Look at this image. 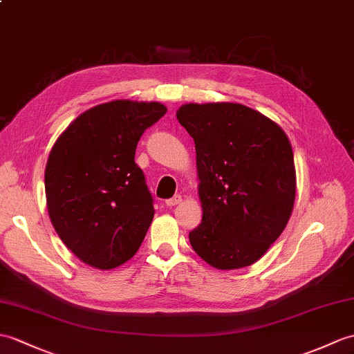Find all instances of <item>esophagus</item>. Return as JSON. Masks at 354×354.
Listing matches in <instances>:
<instances>
[{
    "mask_svg": "<svg viewBox=\"0 0 354 354\" xmlns=\"http://www.w3.org/2000/svg\"><path fill=\"white\" fill-rule=\"evenodd\" d=\"M180 202H183V196H180V194H176V196L171 197V199L166 201L167 207H176V205H179Z\"/></svg>",
    "mask_w": 354,
    "mask_h": 354,
    "instance_id": "esophagus-1",
    "label": "esophagus"
}]
</instances>
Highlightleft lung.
I'll return each instance as SVG.
<instances>
[{"label": "left lung", "mask_w": 354, "mask_h": 354, "mask_svg": "<svg viewBox=\"0 0 354 354\" xmlns=\"http://www.w3.org/2000/svg\"><path fill=\"white\" fill-rule=\"evenodd\" d=\"M176 118L196 145L202 223L190 232L199 257L217 270L249 267L288 223L295 166L274 120L235 102L184 104Z\"/></svg>", "instance_id": "1"}]
</instances>
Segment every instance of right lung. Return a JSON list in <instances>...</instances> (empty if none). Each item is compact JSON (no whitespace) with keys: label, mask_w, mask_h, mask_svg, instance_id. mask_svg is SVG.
Returning a JSON list of instances; mask_svg holds the SVG:
<instances>
[{"label":"right lung","mask_w":354,"mask_h":354,"mask_svg":"<svg viewBox=\"0 0 354 354\" xmlns=\"http://www.w3.org/2000/svg\"><path fill=\"white\" fill-rule=\"evenodd\" d=\"M166 111L161 102L114 100L81 113L55 140L45 169L48 214L84 264L116 268L143 243L153 207L136 147Z\"/></svg>","instance_id":"right-lung-1"}]
</instances>
